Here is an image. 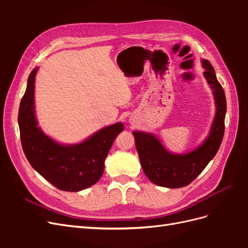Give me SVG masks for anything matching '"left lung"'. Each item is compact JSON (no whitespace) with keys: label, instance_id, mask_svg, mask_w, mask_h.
Masks as SVG:
<instances>
[{"label":"left lung","instance_id":"left-lung-1","mask_svg":"<svg viewBox=\"0 0 248 248\" xmlns=\"http://www.w3.org/2000/svg\"><path fill=\"white\" fill-rule=\"evenodd\" d=\"M202 66L205 69L204 77L212 89L215 115L207 138L196 149L183 154L171 153L155 134L138 130L132 132L141 169L150 181L158 186L180 188L190 184L213 159L222 141L227 112L226 94L211 63L202 59Z\"/></svg>","mask_w":248,"mask_h":248}]
</instances>
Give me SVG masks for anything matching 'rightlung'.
<instances>
[{"instance_id": "add662e5", "label": "right lung", "mask_w": 248, "mask_h": 248, "mask_svg": "<svg viewBox=\"0 0 248 248\" xmlns=\"http://www.w3.org/2000/svg\"><path fill=\"white\" fill-rule=\"evenodd\" d=\"M38 67L30 73L18 110L22 150L32 168L57 188L80 191L101 178L104 160L124 126L121 122L103 127L78 144H61L38 126L35 112V78Z\"/></svg>"}]
</instances>
